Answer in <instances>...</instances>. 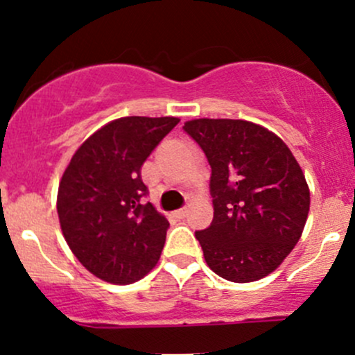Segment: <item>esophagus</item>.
<instances>
[{
    "mask_svg": "<svg viewBox=\"0 0 355 355\" xmlns=\"http://www.w3.org/2000/svg\"><path fill=\"white\" fill-rule=\"evenodd\" d=\"M175 216H177L178 219H184L185 216H187V209H178V211H175Z\"/></svg>",
    "mask_w": 355,
    "mask_h": 355,
    "instance_id": "obj_1",
    "label": "esophagus"
}]
</instances>
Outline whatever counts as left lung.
Masks as SVG:
<instances>
[{
  "mask_svg": "<svg viewBox=\"0 0 355 355\" xmlns=\"http://www.w3.org/2000/svg\"><path fill=\"white\" fill-rule=\"evenodd\" d=\"M184 129L212 171L214 219L196 231L209 268L231 282L266 277L296 246L308 219L300 163L277 134L241 119H193Z\"/></svg>",
  "mask_w": 355,
  "mask_h": 355,
  "instance_id": "obj_1",
  "label": "left lung"
}]
</instances>
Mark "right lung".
Returning a JSON list of instances; mask_svg holds the SVG:
<instances>
[{
    "mask_svg": "<svg viewBox=\"0 0 355 355\" xmlns=\"http://www.w3.org/2000/svg\"><path fill=\"white\" fill-rule=\"evenodd\" d=\"M177 117H121L76 149L58 190V216L71 252L110 284H132L158 263L170 223L151 202L141 166Z\"/></svg>",
    "mask_w": 355,
    "mask_h": 355,
    "instance_id": "obj_1",
    "label": "right lung"
}]
</instances>
